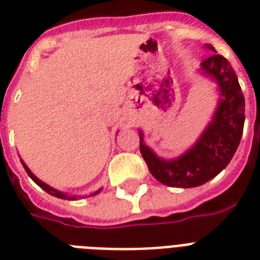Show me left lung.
Returning a JSON list of instances; mask_svg holds the SVG:
<instances>
[{
    "label": "left lung",
    "mask_w": 260,
    "mask_h": 260,
    "mask_svg": "<svg viewBox=\"0 0 260 260\" xmlns=\"http://www.w3.org/2000/svg\"><path fill=\"white\" fill-rule=\"evenodd\" d=\"M206 48L214 51L206 44ZM202 73L216 79L220 90L217 109L197 143L173 160L158 158L143 143L140 131V152L150 173L156 181L173 187H196L216 177L228 166L238 150L244 126V95L231 63L213 54L201 63Z\"/></svg>",
    "instance_id": "8db88e82"
}]
</instances>
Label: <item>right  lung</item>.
<instances>
[{
    "instance_id": "1",
    "label": "right lung",
    "mask_w": 260,
    "mask_h": 260,
    "mask_svg": "<svg viewBox=\"0 0 260 260\" xmlns=\"http://www.w3.org/2000/svg\"><path fill=\"white\" fill-rule=\"evenodd\" d=\"M21 163H22V166H24V169H25L26 174H28V175H29V177H30V179H32V181H34L35 183H36V185L40 186V187H42L43 190H46V191L48 194H51V196H54V197L62 198V200H77V197H74V196H67V194L62 193V191H58V190H56V189H54V187H51V186H48V185H47V183H44V182H43V181H40V179H39L38 177H35L34 174H32V171H30L29 169H28V167H26L25 163L22 162V160H21ZM100 191H101V190H97V191L91 194V196H94V194H98V193H100Z\"/></svg>"
}]
</instances>
